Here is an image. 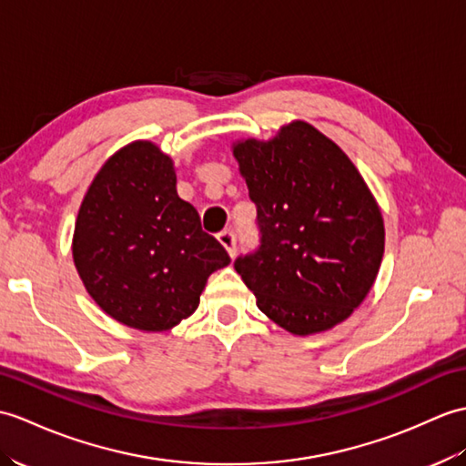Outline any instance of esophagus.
Returning a JSON list of instances; mask_svg holds the SVG:
<instances>
[{
	"instance_id": "34e87169",
	"label": "esophagus",
	"mask_w": 466,
	"mask_h": 466,
	"mask_svg": "<svg viewBox=\"0 0 466 466\" xmlns=\"http://www.w3.org/2000/svg\"><path fill=\"white\" fill-rule=\"evenodd\" d=\"M218 242L226 248V252L230 254V258L236 256V234L232 230H222L218 234Z\"/></svg>"
}]
</instances>
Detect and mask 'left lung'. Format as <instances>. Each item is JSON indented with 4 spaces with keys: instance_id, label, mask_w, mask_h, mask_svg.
Masks as SVG:
<instances>
[{
    "instance_id": "1",
    "label": "left lung",
    "mask_w": 466,
    "mask_h": 466,
    "mask_svg": "<svg viewBox=\"0 0 466 466\" xmlns=\"http://www.w3.org/2000/svg\"><path fill=\"white\" fill-rule=\"evenodd\" d=\"M234 157L256 204L259 244L234 268L256 306L296 335L348 319L380 272L381 210L343 150L296 121L268 143L242 140Z\"/></svg>"
}]
</instances>
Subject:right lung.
<instances>
[{"mask_svg": "<svg viewBox=\"0 0 466 466\" xmlns=\"http://www.w3.org/2000/svg\"><path fill=\"white\" fill-rule=\"evenodd\" d=\"M73 258L91 298L143 331L175 328L198 308L207 279L230 256L177 194L172 160L137 140L115 153L86 190Z\"/></svg>", "mask_w": 466, "mask_h": 466, "instance_id": "add662e5", "label": "right lung"}]
</instances>
